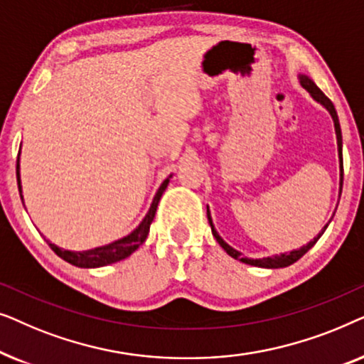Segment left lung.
<instances>
[{"mask_svg": "<svg viewBox=\"0 0 364 364\" xmlns=\"http://www.w3.org/2000/svg\"><path fill=\"white\" fill-rule=\"evenodd\" d=\"M298 81H300L301 87L306 89V91L310 92V96L315 99L318 104H321V106L325 107L328 112H330V116L333 119V124H335V134H336V144H338V161H340V196H341V188H343V137H341V127H340V121H338L336 109H335V106H333V102L330 101V99H328L325 94L321 92V89L318 87L315 82H313L311 77H308L306 74H298ZM207 217H208V223H210L213 237H215V240L218 242V245H220L223 250L228 253V255H230L232 258H235V260H238V262L247 263V265L260 267V268H285V267H290L291 263H295L296 260H300V258L305 255V253L310 250V248L315 245L318 240H320V237L323 235V232L326 230L328 223L331 222V220L328 222L326 225L321 228V232L318 233V235L313 238L311 242H308L306 245L300 247V248H298V250L285 252V253H280V255H272V257H263V258H248V257H242L240 252L235 250V248L228 245V243L223 240L220 235H218V232L215 230V225H213V222H212L210 212H208V207H207Z\"/></svg>", "mask_w": 364, "mask_h": 364, "instance_id": "obj_1", "label": "left lung"}]
</instances>
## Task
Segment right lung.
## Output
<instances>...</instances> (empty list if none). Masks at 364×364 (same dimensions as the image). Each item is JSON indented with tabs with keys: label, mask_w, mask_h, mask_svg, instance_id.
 I'll list each match as a JSON object with an SVG mask.
<instances>
[{
	"label": "right lung",
	"mask_w": 364,
	"mask_h": 364,
	"mask_svg": "<svg viewBox=\"0 0 364 364\" xmlns=\"http://www.w3.org/2000/svg\"><path fill=\"white\" fill-rule=\"evenodd\" d=\"M19 154H21V149H19ZM19 154H18V162H16V178H18L19 196H21V200H23L21 176H19ZM171 177L172 173L161 183V187H159V191L152 198L151 208H149L146 217L142 218V222L139 223V225L134 228L129 235L107 243V245L96 247V248H91V250H82V252L64 250V248L54 245L51 242H49V247H51V250L56 253L58 257H61L63 260H66L68 263H71V265L79 267V268H99V267H106V265H111V263L124 260V258H127L131 253L136 252L144 242H146V238L149 235V228H151V223L154 220V217H156L159 200H161L162 193L166 192L168 182H171Z\"/></svg>",
	"instance_id": "1"
}]
</instances>
